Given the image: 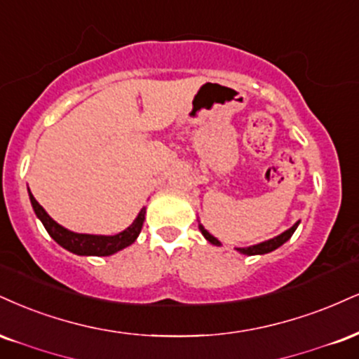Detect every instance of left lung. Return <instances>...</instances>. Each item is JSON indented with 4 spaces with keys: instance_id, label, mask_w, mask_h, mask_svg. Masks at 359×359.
Returning <instances> with one entry per match:
<instances>
[{
    "instance_id": "8db88e82",
    "label": "left lung",
    "mask_w": 359,
    "mask_h": 359,
    "mask_svg": "<svg viewBox=\"0 0 359 359\" xmlns=\"http://www.w3.org/2000/svg\"><path fill=\"white\" fill-rule=\"evenodd\" d=\"M297 224H299V222H296L291 229H287L286 232H283V234H280V236L274 237V239H269V241H266V243H261V244H257V245H250V248H239L237 250H239L241 254H248V256H256V254H267V252H271V250L278 249L279 245H283L289 239V237L294 234ZM198 227H201V232H202V234H204V237H205L207 241H209L210 244L222 245L217 239H215L214 236H210L204 227H202V226H198Z\"/></svg>"
}]
</instances>
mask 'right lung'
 <instances>
[{
    "mask_svg": "<svg viewBox=\"0 0 359 359\" xmlns=\"http://www.w3.org/2000/svg\"><path fill=\"white\" fill-rule=\"evenodd\" d=\"M29 201L34 209V214L40 217V221L45 226L46 232L53 237L62 248L70 250L73 254H79V256H110V254L118 252L127 245L135 243V239L140 234L142 226L145 221V207L140 210V214L137 215V219L133 221L130 227L125 229L123 232L115 236H92V234H76V232L68 231L56 224L53 219L46 214V210L38 204L36 198L29 192Z\"/></svg>",
    "mask_w": 359,
    "mask_h": 359,
    "instance_id": "1",
    "label": "right lung"
}]
</instances>
